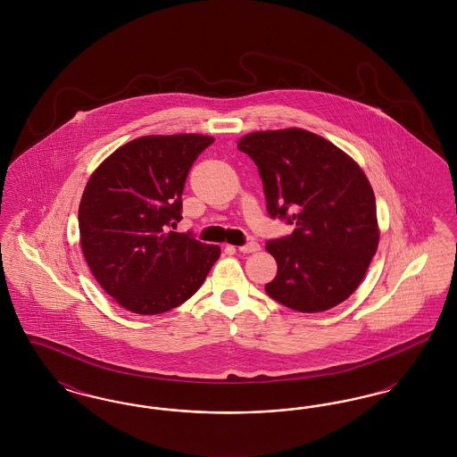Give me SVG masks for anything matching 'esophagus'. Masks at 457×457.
I'll list each match as a JSON object with an SVG mask.
<instances>
[{
	"label": "esophagus",
	"instance_id": "34e87169",
	"mask_svg": "<svg viewBox=\"0 0 457 457\" xmlns=\"http://www.w3.org/2000/svg\"><path fill=\"white\" fill-rule=\"evenodd\" d=\"M238 250L241 253H255V252H259V250H261V245H259L257 241H248L246 245L238 246Z\"/></svg>",
	"mask_w": 457,
	"mask_h": 457
}]
</instances>
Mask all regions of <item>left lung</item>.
<instances>
[{
	"label": "left lung",
	"instance_id": "left-lung-1",
	"mask_svg": "<svg viewBox=\"0 0 457 457\" xmlns=\"http://www.w3.org/2000/svg\"><path fill=\"white\" fill-rule=\"evenodd\" d=\"M257 164L267 212L295 231L269 239L278 262L267 295L315 313L343 303L377 252V205L361 168L326 138L300 130L255 131L238 142Z\"/></svg>",
	"mask_w": 457,
	"mask_h": 457
}]
</instances>
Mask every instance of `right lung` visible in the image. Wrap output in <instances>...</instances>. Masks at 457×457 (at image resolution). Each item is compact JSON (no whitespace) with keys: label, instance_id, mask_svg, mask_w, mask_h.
Here are the masks:
<instances>
[{"label":"right lung","instance_id":"1","mask_svg":"<svg viewBox=\"0 0 457 457\" xmlns=\"http://www.w3.org/2000/svg\"><path fill=\"white\" fill-rule=\"evenodd\" d=\"M212 137H140L94 171L79 207L80 245L96 281L123 308L164 313L194 296L220 250L181 220L187 176Z\"/></svg>","mask_w":457,"mask_h":457}]
</instances>
